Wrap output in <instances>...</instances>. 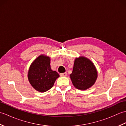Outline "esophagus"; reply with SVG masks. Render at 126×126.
Masks as SVG:
<instances>
[{
  "label": "esophagus",
  "mask_w": 126,
  "mask_h": 126,
  "mask_svg": "<svg viewBox=\"0 0 126 126\" xmlns=\"http://www.w3.org/2000/svg\"><path fill=\"white\" fill-rule=\"evenodd\" d=\"M60 76H63V77H65L67 76V73H61L60 74Z\"/></svg>",
  "instance_id": "1"
}]
</instances>
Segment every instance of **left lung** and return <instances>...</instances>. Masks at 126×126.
Instances as JSON below:
<instances>
[{
  "mask_svg": "<svg viewBox=\"0 0 126 126\" xmlns=\"http://www.w3.org/2000/svg\"><path fill=\"white\" fill-rule=\"evenodd\" d=\"M70 77L75 87L84 90L95 83L97 78V71L92 61L81 56L75 60L73 70Z\"/></svg>",
  "mask_w": 126,
  "mask_h": 126,
  "instance_id": "left-lung-1",
  "label": "left lung"
}]
</instances>
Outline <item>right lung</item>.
I'll use <instances>...</instances> for the list:
<instances>
[{
	"mask_svg": "<svg viewBox=\"0 0 126 126\" xmlns=\"http://www.w3.org/2000/svg\"><path fill=\"white\" fill-rule=\"evenodd\" d=\"M60 77L50 67V58L41 55L34 60L29 69V81L34 89L43 93L51 89Z\"/></svg>",
	"mask_w": 126,
	"mask_h": 126,
	"instance_id": "right-lung-1",
	"label": "right lung"
}]
</instances>
